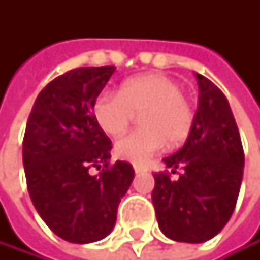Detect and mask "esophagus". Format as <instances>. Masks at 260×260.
I'll use <instances>...</instances> for the list:
<instances>
[{"label":"esophagus","instance_id":"1","mask_svg":"<svg viewBox=\"0 0 260 260\" xmlns=\"http://www.w3.org/2000/svg\"><path fill=\"white\" fill-rule=\"evenodd\" d=\"M146 167L145 165H142V164H134V172L136 173H143V172H146Z\"/></svg>","mask_w":260,"mask_h":260}]
</instances>
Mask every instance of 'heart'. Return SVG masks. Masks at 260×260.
I'll use <instances>...</instances> for the list:
<instances>
[{"label":"heart","instance_id":"b5f03b06","mask_svg":"<svg viewBox=\"0 0 260 260\" xmlns=\"http://www.w3.org/2000/svg\"><path fill=\"white\" fill-rule=\"evenodd\" d=\"M93 120L111 137L123 136L140 114L142 127L115 145L118 157L145 164L167 145L178 146L190 136L195 111L182 85L160 73H145L124 81L118 93L103 92L92 106Z\"/></svg>","mask_w":260,"mask_h":260}]
</instances>
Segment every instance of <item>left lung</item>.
<instances>
[{
  "label": "left lung",
  "instance_id": "obj_1",
  "mask_svg": "<svg viewBox=\"0 0 260 260\" xmlns=\"http://www.w3.org/2000/svg\"><path fill=\"white\" fill-rule=\"evenodd\" d=\"M197 75L198 109L190 136L167 168L181 167L178 179L154 173L153 204L160 231L172 240L203 243L231 218L243 178L245 156L239 129L223 92Z\"/></svg>",
  "mask_w": 260,
  "mask_h": 260
}]
</instances>
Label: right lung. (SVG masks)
<instances>
[{
  "label": "right lung",
  "mask_w": 260,
  "mask_h": 260,
  "mask_svg": "<svg viewBox=\"0 0 260 260\" xmlns=\"http://www.w3.org/2000/svg\"><path fill=\"white\" fill-rule=\"evenodd\" d=\"M114 72V65L82 67L56 78L39 93L26 124L29 197L48 228L72 243L98 242L112 233L134 179L131 164L109 167L112 143L92 114ZM92 166H103L102 173L90 175Z\"/></svg>",
  "instance_id": "1"
}]
</instances>
